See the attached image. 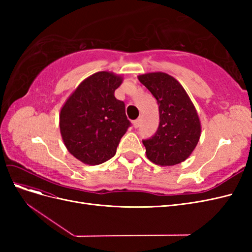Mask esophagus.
Segmentation results:
<instances>
[{
  "instance_id": "1",
  "label": "esophagus",
  "mask_w": 252,
  "mask_h": 252,
  "mask_svg": "<svg viewBox=\"0 0 252 252\" xmlns=\"http://www.w3.org/2000/svg\"><path fill=\"white\" fill-rule=\"evenodd\" d=\"M132 124H133V127H134V128H138V127H140V125H141V119H136V120H134V121L132 122Z\"/></svg>"
}]
</instances>
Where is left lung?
Wrapping results in <instances>:
<instances>
[{
  "mask_svg": "<svg viewBox=\"0 0 252 252\" xmlns=\"http://www.w3.org/2000/svg\"><path fill=\"white\" fill-rule=\"evenodd\" d=\"M138 79L156 97L159 112L157 132L143 140L147 158L161 166L184 162L201 136V122L194 105L181 84L169 74L151 72Z\"/></svg>",
  "mask_w": 252,
  "mask_h": 252,
  "instance_id": "1",
  "label": "left lung"
}]
</instances>
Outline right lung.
I'll return each mask as SVG.
<instances>
[{"instance_id":"add662e5","label":"right lung","mask_w":252,"mask_h":252,"mask_svg":"<svg viewBox=\"0 0 252 252\" xmlns=\"http://www.w3.org/2000/svg\"><path fill=\"white\" fill-rule=\"evenodd\" d=\"M123 78L100 71L84 80L60 113V130L66 148L87 165L108 161L130 122L125 104L114 96Z\"/></svg>"}]
</instances>
